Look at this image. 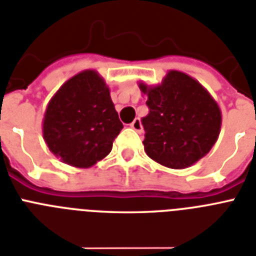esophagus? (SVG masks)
Here are the masks:
<instances>
[{
	"instance_id": "1",
	"label": "esophagus",
	"mask_w": 256,
	"mask_h": 256,
	"mask_svg": "<svg viewBox=\"0 0 256 256\" xmlns=\"http://www.w3.org/2000/svg\"><path fill=\"white\" fill-rule=\"evenodd\" d=\"M130 126H132V128H134L135 132H142V124H140V120H139V118H135L134 121L130 124Z\"/></svg>"
}]
</instances>
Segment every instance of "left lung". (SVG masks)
Wrapping results in <instances>:
<instances>
[{
  "instance_id": "left-lung-1",
  "label": "left lung",
  "mask_w": 256,
  "mask_h": 256,
  "mask_svg": "<svg viewBox=\"0 0 256 256\" xmlns=\"http://www.w3.org/2000/svg\"><path fill=\"white\" fill-rule=\"evenodd\" d=\"M139 88L147 94L143 144L152 160L182 170L210 151L220 135L221 110L200 82L171 70L162 85Z\"/></svg>"
}]
</instances>
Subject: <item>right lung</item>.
<instances>
[{"instance_id":"right-lung-1","label":"right lung","mask_w":256,"mask_h":256,"mask_svg":"<svg viewBox=\"0 0 256 256\" xmlns=\"http://www.w3.org/2000/svg\"><path fill=\"white\" fill-rule=\"evenodd\" d=\"M122 128L105 81L96 70H84L50 101L43 136L51 152L64 163L88 168L112 151Z\"/></svg>"}]
</instances>
